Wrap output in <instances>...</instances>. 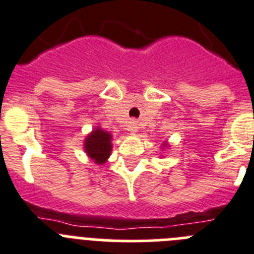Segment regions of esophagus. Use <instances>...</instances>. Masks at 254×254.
<instances>
[{"label": "esophagus", "mask_w": 254, "mask_h": 254, "mask_svg": "<svg viewBox=\"0 0 254 254\" xmlns=\"http://www.w3.org/2000/svg\"><path fill=\"white\" fill-rule=\"evenodd\" d=\"M129 131L130 132L138 131V124H136V122H134V120L129 123Z\"/></svg>", "instance_id": "obj_1"}]
</instances>
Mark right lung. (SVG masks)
I'll return each instance as SVG.
<instances>
[{"label":"right lung","instance_id":"add662e5","mask_svg":"<svg viewBox=\"0 0 254 254\" xmlns=\"http://www.w3.org/2000/svg\"><path fill=\"white\" fill-rule=\"evenodd\" d=\"M111 134L101 127H96L84 139V152L97 164H104L111 154Z\"/></svg>","mask_w":254,"mask_h":254}]
</instances>
